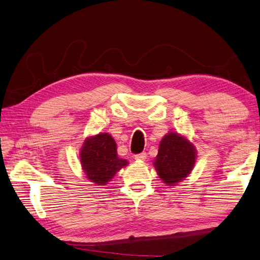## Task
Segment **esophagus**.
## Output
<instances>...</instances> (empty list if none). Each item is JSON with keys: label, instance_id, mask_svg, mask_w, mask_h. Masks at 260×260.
Masks as SVG:
<instances>
[{"label": "esophagus", "instance_id": "34e87169", "mask_svg": "<svg viewBox=\"0 0 260 260\" xmlns=\"http://www.w3.org/2000/svg\"><path fill=\"white\" fill-rule=\"evenodd\" d=\"M135 159L138 161H145L147 159V153L146 152H141L139 154L135 155Z\"/></svg>", "mask_w": 260, "mask_h": 260}]
</instances>
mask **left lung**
I'll return each mask as SVG.
<instances>
[{"label":"left lung","mask_w":260,"mask_h":260,"mask_svg":"<svg viewBox=\"0 0 260 260\" xmlns=\"http://www.w3.org/2000/svg\"><path fill=\"white\" fill-rule=\"evenodd\" d=\"M194 146L187 138L169 132L160 141L153 166L167 186H176L187 178L196 164Z\"/></svg>","instance_id":"obj_1"}]
</instances>
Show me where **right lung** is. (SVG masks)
<instances>
[{
	"mask_svg": "<svg viewBox=\"0 0 260 260\" xmlns=\"http://www.w3.org/2000/svg\"><path fill=\"white\" fill-rule=\"evenodd\" d=\"M80 161L86 178L95 186H105L128 165L117 153V143L107 132L88 137L80 150Z\"/></svg>",
	"mask_w": 260,
	"mask_h": 260,
	"instance_id": "right-lung-1",
	"label": "right lung"
}]
</instances>
